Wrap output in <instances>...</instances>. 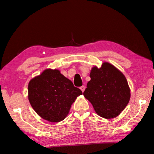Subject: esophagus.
I'll use <instances>...</instances> for the list:
<instances>
[{
  "instance_id": "1",
  "label": "esophagus",
  "mask_w": 154,
  "mask_h": 154,
  "mask_svg": "<svg viewBox=\"0 0 154 154\" xmlns=\"http://www.w3.org/2000/svg\"><path fill=\"white\" fill-rule=\"evenodd\" d=\"M80 89H81V90L82 91V92H84L85 89V87L84 86V85H82V86L80 87Z\"/></svg>"
}]
</instances>
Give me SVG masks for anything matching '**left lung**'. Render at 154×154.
<instances>
[{
    "label": "left lung",
    "mask_w": 154,
    "mask_h": 154,
    "mask_svg": "<svg viewBox=\"0 0 154 154\" xmlns=\"http://www.w3.org/2000/svg\"><path fill=\"white\" fill-rule=\"evenodd\" d=\"M83 96L92 103L98 116L116 118L129 103L130 90L122 72L113 65L104 62L100 69L93 67Z\"/></svg>",
    "instance_id": "obj_1"
}]
</instances>
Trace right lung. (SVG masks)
I'll use <instances>...</instances> for the list:
<instances>
[{"mask_svg":"<svg viewBox=\"0 0 154 154\" xmlns=\"http://www.w3.org/2000/svg\"><path fill=\"white\" fill-rule=\"evenodd\" d=\"M28 100L34 110L51 122L62 121L82 90L58 70L46 69L28 83Z\"/></svg>","mask_w":154,"mask_h":154,"instance_id":"1","label":"right lung"}]
</instances>
